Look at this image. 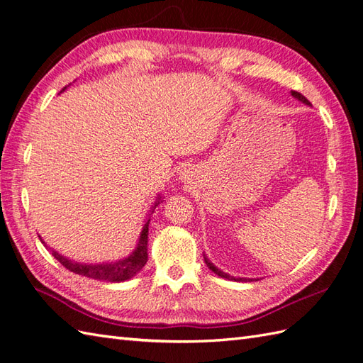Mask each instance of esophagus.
<instances>
[{"instance_id": "34e87169", "label": "esophagus", "mask_w": 363, "mask_h": 363, "mask_svg": "<svg viewBox=\"0 0 363 363\" xmlns=\"http://www.w3.org/2000/svg\"><path fill=\"white\" fill-rule=\"evenodd\" d=\"M187 176H189L187 173H185V172H182V179H189V178H187Z\"/></svg>"}]
</instances>
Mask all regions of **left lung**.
<instances>
[{
    "label": "left lung",
    "instance_id": "8db88e82",
    "mask_svg": "<svg viewBox=\"0 0 363 363\" xmlns=\"http://www.w3.org/2000/svg\"><path fill=\"white\" fill-rule=\"evenodd\" d=\"M291 95L296 98V99H299V101H302L303 104H306V106H310V101L306 99L303 95H301L299 91H294V90H291ZM203 261H206V264H207V267L210 268V270L215 273V274H218V276H220V277H224V279H228V281H235V282H250L252 281V279H247V277H235V276H230V274H227V273H224L222 270H219V268L215 265V264H211L210 262V259L203 255Z\"/></svg>",
    "mask_w": 363,
    "mask_h": 363
}]
</instances>
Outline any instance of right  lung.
<instances>
[{
	"mask_svg": "<svg viewBox=\"0 0 363 363\" xmlns=\"http://www.w3.org/2000/svg\"><path fill=\"white\" fill-rule=\"evenodd\" d=\"M162 202L161 194L156 198L153 202V206L150 208V215L155 211V208L160 206ZM150 215L145 219V224L143 227L141 235H139L136 248L132 252V255H128L124 259H119L116 262H102V264H82V262H75L72 259L60 255L58 252H55L53 248H50L52 256L57 259V261L66 267L69 272L86 276L90 279H96V281H107V282H124L136 276L139 272L143 270V267L147 264V242H148V224H150ZM40 240L45 245L44 240L40 236ZM48 247V245H45Z\"/></svg>",
	"mask_w": 363,
	"mask_h": 363,
	"instance_id": "1",
	"label": "right lung"
}]
</instances>
